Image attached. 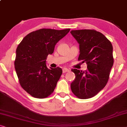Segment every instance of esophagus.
<instances>
[{"label":"esophagus","mask_w":127,"mask_h":127,"mask_svg":"<svg viewBox=\"0 0 127 127\" xmlns=\"http://www.w3.org/2000/svg\"><path fill=\"white\" fill-rule=\"evenodd\" d=\"M68 71H69V69L66 68H63V73L68 72Z\"/></svg>","instance_id":"34e87169"}]
</instances>
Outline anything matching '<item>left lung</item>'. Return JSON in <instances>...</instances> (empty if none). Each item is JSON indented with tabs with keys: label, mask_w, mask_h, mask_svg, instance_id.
Instances as JSON below:
<instances>
[{
	"label": "left lung",
	"mask_w": 127,
	"mask_h": 127,
	"mask_svg": "<svg viewBox=\"0 0 127 127\" xmlns=\"http://www.w3.org/2000/svg\"><path fill=\"white\" fill-rule=\"evenodd\" d=\"M70 33L79 44L78 60L87 65L85 71L71 69L75 74L71 83V90L79 98H90L108 82L113 65V46L104 35L96 30H76Z\"/></svg>",
	"instance_id": "1"
}]
</instances>
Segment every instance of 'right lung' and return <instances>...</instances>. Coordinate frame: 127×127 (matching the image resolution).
<instances>
[{"label": "right lung", "instance_id": "right-lung-1", "mask_svg": "<svg viewBox=\"0 0 127 127\" xmlns=\"http://www.w3.org/2000/svg\"><path fill=\"white\" fill-rule=\"evenodd\" d=\"M70 29H42L28 34L16 50V73L23 89L32 96L44 98L52 93L62 74L61 68H48L46 60Z\"/></svg>", "mask_w": 127, "mask_h": 127}]
</instances>
